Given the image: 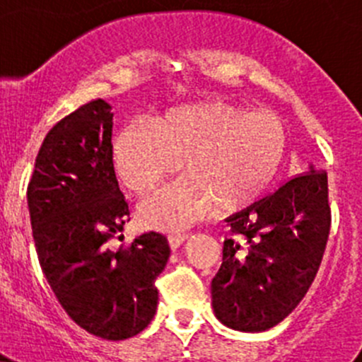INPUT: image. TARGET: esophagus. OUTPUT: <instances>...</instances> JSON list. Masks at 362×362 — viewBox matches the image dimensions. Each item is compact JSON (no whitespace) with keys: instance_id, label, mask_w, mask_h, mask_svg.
<instances>
[{"instance_id":"esophagus-1","label":"esophagus","mask_w":362,"mask_h":362,"mask_svg":"<svg viewBox=\"0 0 362 362\" xmlns=\"http://www.w3.org/2000/svg\"><path fill=\"white\" fill-rule=\"evenodd\" d=\"M187 238H189L187 229L178 228V229H175V231L170 235V243H171V247H173V249H178L182 243L187 242Z\"/></svg>"}]
</instances>
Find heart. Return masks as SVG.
Instances as JSON below:
<instances>
[{"mask_svg": "<svg viewBox=\"0 0 362 362\" xmlns=\"http://www.w3.org/2000/svg\"><path fill=\"white\" fill-rule=\"evenodd\" d=\"M287 147L282 120L231 101H203L131 126L113 144L117 173L144 203L158 199L184 164L187 178L154 208L166 224L198 217L214 204L231 214L254 203L279 171Z\"/></svg>", "mask_w": 362, "mask_h": 362, "instance_id": "1", "label": "heart"}]
</instances>
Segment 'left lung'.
<instances>
[{
    "mask_svg": "<svg viewBox=\"0 0 362 362\" xmlns=\"http://www.w3.org/2000/svg\"><path fill=\"white\" fill-rule=\"evenodd\" d=\"M228 226L211 280L215 315L233 329L266 331L298 306L322 262L331 229L326 170L287 178Z\"/></svg>",
    "mask_w": 362,
    "mask_h": 362,
    "instance_id": "8db88e82",
    "label": "left lung"
}]
</instances>
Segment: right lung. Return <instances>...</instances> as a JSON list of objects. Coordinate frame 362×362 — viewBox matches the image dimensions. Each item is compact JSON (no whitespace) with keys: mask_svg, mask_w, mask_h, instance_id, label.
<instances>
[{"mask_svg":"<svg viewBox=\"0 0 362 362\" xmlns=\"http://www.w3.org/2000/svg\"><path fill=\"white\" fill-rule=\"evenodd\" d=\"M110 105L93 100L43 138L28 184L40 266L66 313L87 333L126 339L158 308L156 279L170 243L151 231L129 240V204L113 168Z\"/></svg>","mask_w":362,"mask_h":362,"instance_id":"add662e5","label":"right lung"}]
</instances>
